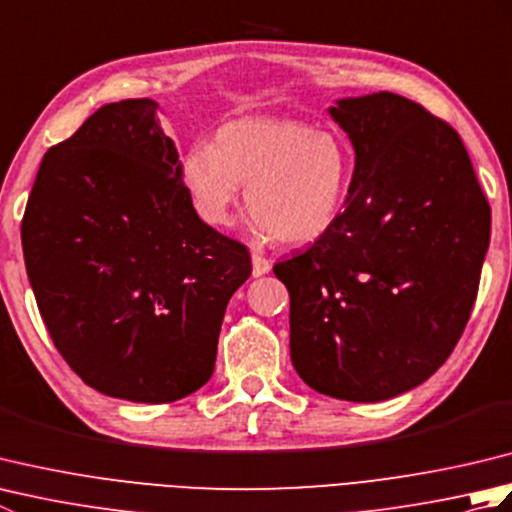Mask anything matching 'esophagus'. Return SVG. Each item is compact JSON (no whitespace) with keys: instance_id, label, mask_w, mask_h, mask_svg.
<instances>
[{"instance_id":"obj_1","label":"esophagus","mask_w":512,"mask_h":512,"mask_svg":"<svg viewBox=\"0 0 512 512\" xmlns=\"http://www.w3.org/2000/svg\"><path fill=\"white\" fill-rule=\"evenodd\" d=\"M270 268H273V262H270L268 257L253 253V277H262V275H266Z\"/></svg>"}]
</instances>
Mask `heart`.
Returning <instances> with one entry per match:
<instances>
[{
	"mask_svg": "<svg viewBox=\"0 0 512 512\" xmlns=\"http://www.w3.org/2000/svg\"><path fill=\"white\" fill-rule=\"evenodd\" d=\"M180 176L206 224L226 226L246 184L248 226L259 237L303 246L341 220L354 178L347 140L295 118L246 116L217 129L215 145L195 143Z\"/></svg>",
	"mask_w": 512,
	"mask_h": 512,
	"instance_id": "b5f03b06",
	"label": "heart"
}]
</instances>
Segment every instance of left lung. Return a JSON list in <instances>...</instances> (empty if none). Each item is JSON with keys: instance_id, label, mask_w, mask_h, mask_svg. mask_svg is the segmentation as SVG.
Listing matches in <instances>:
<instances>
[{"instance_id": "left-lung-1", "label": "left lung", "mask_w": 512, "mask_h": 512, "mask_svg": "<svg viewBox=\"0 0 512 512\" xmlns=\"http://www.w3.org/2000/svg\"><path fill=\"white\" fill-rule=\"evenodd\" d=\"M354 147L341 220L275 264L290 292V358L319 394L378 402L447 361L471 317L491 206L462 138L391 92L330 107Z\"/></svg>"}]
</instances>
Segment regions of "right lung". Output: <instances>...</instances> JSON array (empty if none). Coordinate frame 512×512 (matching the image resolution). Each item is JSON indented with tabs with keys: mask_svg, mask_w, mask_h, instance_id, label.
Wrapping results in <instances>:
<instances>
[{
	"mask_svg": "<svg viewBox=\"0 0 512 512\" xmlns=\"http://www.w3.org/2000/svg\"><path fill=\"white\" fill-rule=\"evenodd\" d=\"M43 323L85 385L173 402L211 378L244 244L204 224L158 103L103 105L48 149L21 222Z\"/></svg>",
	"mask_w": 512,
	"mask_h": 512,
	"instance_id": "1",
	"label": "right lung"
}]
</instances>
